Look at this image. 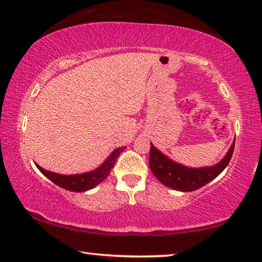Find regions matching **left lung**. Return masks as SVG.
<instances>
[{
  "label": "left lung",
  "instance_id": "obj_1",
  "mask_svg": "<svg viewBox=\"0 0 262 262\" xmlns=\"http://www.w3.org/2000/svg\"><path fill=\"white\" fill-rule=\"evenodd\" d=\"M234 144H235V139L225 158L216 165L192 168V167L183 166L181 163L173 161L162 151H160L158 148H155L153 143H150L149 168L156 179L169 188L180 190V192H193L214 180L219 174L224 171L231 161Z\"/></svg>",
  "mask_w": 262,
  "mask_h": 262
}]
</instances>
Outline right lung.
Instances as JSON below:
<instances>
[{"mask_svg":"<svg viewBox=\"0 0 262 262\" xmlns=\"http://www.w3.org/2000/svg\"><path fill=\"white\" fill-rule=\"evenodd\" d=\"M124 147L116 148V149L113 150L112 154L109 155L96 169L82 174H57L54 173V171H49L42 168V167L38 166L37 163H35V165H36L38 170H40L45 177L48 178L50 181H53L55 185L61 187V188L70 190V192H85V190L88 189H93L94 187H96L99 183L106 180V178L108 177L112 168L115 165L116 159H118V156L122 153Z\"/></svg>","mask_w":262,"mask_h":262,"instance_id":"right-lung-1","label":"right lung"}]
</instances>
